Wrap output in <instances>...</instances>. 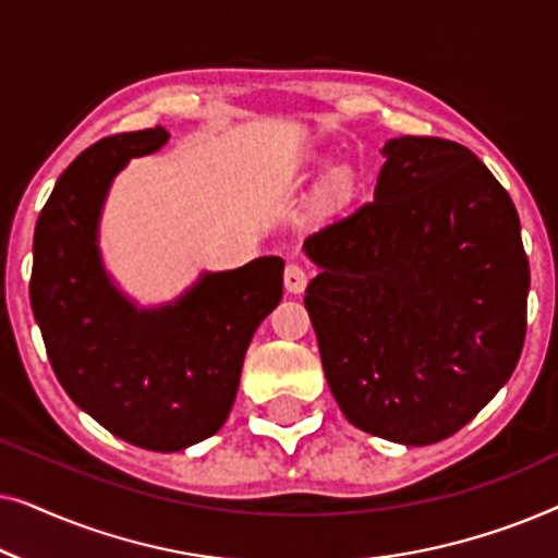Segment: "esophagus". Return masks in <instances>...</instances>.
<instances>
[{
  "instance_id": "34e87169",
  "label": "esophagus",
  "mask_w": 558,
  "mask_h": 558,
  "mask_svg": "<svg viewBox=\"0 0 558 558\" xmlns=\"http://www.w3.org/2000/svg\"><path fill=\"white\" fill-rule=\"evenodd\" d=\"M284 287L289 294H302L307 287V271L300 264H289L284 269Z\"/></svg>"
}]
</instances>
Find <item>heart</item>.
Listing matches in <instances>:
<instances>
[{"instance_id": "heart-1", "label": "heart", "mask_w": 558, "mask_h": 558, "mask_svg": "<svg viewBox=\"0 0 558 558\" xmlns=\"http://www.w3.org/2000/svg\"><path fill=\"white\" fill-rule=\"evenodd\" d=\"M350 190H353V178H350L348 172H335L325 185V203L335 205V203L345 201V197L350 195Z\"/></svg>"}]
</instances>
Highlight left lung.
<instances>
[{
  "mask_svg": "<svg viewBox=\"0 0 558 558\" xmlns=\"http://www.w3.org/2000/svg\"><path fill=\"white\" fill-rule=\"evenodd\" d=\"M384 157L373 201L304 241V307L348 422L422 447L513 376L531 271L513 201L468 147L399 136Z\"/></svg>",
  "mask_w": 558,
  "mask_h": 558,
  "instance_id": "1",
  "label": "left lung"
}]
</instances>
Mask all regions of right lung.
<instances>
[{
    "mask_svg": "<svg viewBox=\"0 0 558 558\" xmlns=\"http://www.w3.org/2000/svg\"><path fill=\"white\" fill-rule=\"evenodd\" d=\"M170 140L162 126L106 136L60 174L35 226L29 300L60 386L104 429L178 452L226 424L256 327L281 300L279 256L205 271L162 307L109 279L98 220L111 180Z\"/></svg>",
    "mask_w": 558,
    "mask_h": 558,
    "instance_id": "1",
    "label": "right lung"
}]
</instances>
